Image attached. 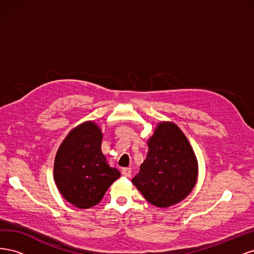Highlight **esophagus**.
Returning a JSON list of instances; mask_svg holds the SVG:
<instances>
[{
    "label": "esophagus",
    "mask_w": 254,
    "mask_h": 254,
    "mask_svg": "<svg viewBox=\"0 0 254 254\" xmlns=\"http://www.w3.org/2000/svg\"><path fill=\"white\" fill-rule=\"evenodd\" d=\"M122 174L124 175L125 177H130V175H131V168H130V167L123 168V170H122Z\"/></svg>",
    "instance_id": "1"
}]
</instances>
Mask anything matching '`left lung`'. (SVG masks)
I'll list each match as a JSON object with an SVG mask.
<instances>
[{"mask_svg": "<svg viewBox=\"0 0 254 254\" xmlns=\"http://www.w3.org/2000/svg\"><path fill=\"white\" fill-rule=\"evenodd\" d=\"M147 144V157L132 183L155 206L180 202L194 189L198 176L197 159L187 136L174 123L162 122Z\"/></svg>", "mask_w": 254, "mask_h": 254, "instance_id": "1", "label": "left lung"}]
</instances>
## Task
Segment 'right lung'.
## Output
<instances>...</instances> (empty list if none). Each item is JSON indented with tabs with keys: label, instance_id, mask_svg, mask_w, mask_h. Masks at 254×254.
Here are the masks:
<instances>
[{
	"label": "right lung",
	"instance_id": "1",
	"mask_svg": "<svg viewBox=\"0 0 254 254\" xmlns=\"http://www.w3.org/2000/svg\"><path fill=\"white\" fill-rule=\"evenodd\" d=\"M102 139L94 122L82 123L71 130L56 153L54 180L65 200L79 209L97 204L121 176L103 155Z\"/></svg>",
	"mask_w": 254,
	"mask_h": 254
}]
</instances>
